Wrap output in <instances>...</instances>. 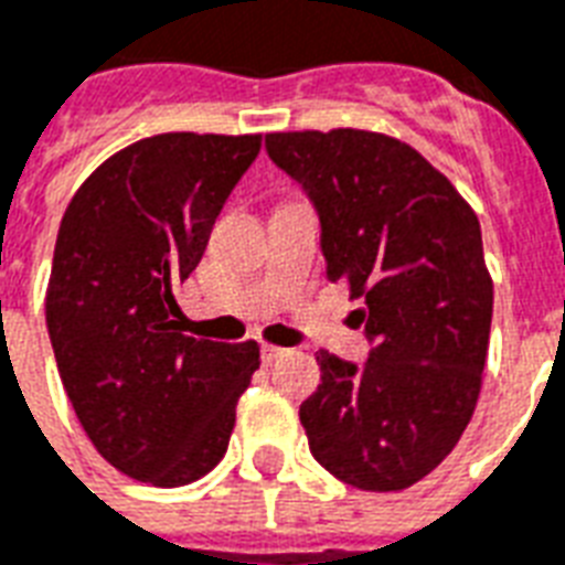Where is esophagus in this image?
<instances>
[{
	"label": "esophagus",
	"instance_id": "1",
	"mask_svg": "<svg viewBox=\"0 0 565 565\" xmlns=\"http://www.w3.org/2000/svg\"><path fill=\"white\" fill-rule=\"evenodd\" d=\"M287 355V350H281V347H273V343H264V361L266 364H273V361L284 359Z\"/></svg>",
	"mask_w": 565,
	"mask_h": 565
}]
</instances>
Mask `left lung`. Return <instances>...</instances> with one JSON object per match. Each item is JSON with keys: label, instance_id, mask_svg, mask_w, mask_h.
Returning <instances> with one entry per match:
<instances>
[{"label": "left lung", "instance_id": "8db88e82", "mask_svg": "<svg viewBox=\"0 0 565 565\" xmlns=\"http://www.w3.org/2000/svg\"><path fill=\"white\" fill-rule=\"evenodd\" d=\"M266 150L320 215L329 281L364 301L352 317L370 359L320 352V387L299 408L313 459L364 492L408 489L462 438L483 385L494 292L480 222L382 132H269Z\"/></svg>", "mask_w": 565, "mask_h": 565}]
</instances>
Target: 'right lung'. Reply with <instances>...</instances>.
Masks as SVG:
<instances>
[{
	"label": "right lung",
	"instance_id": "obj_1",
	"mask_svg": "<svg viewBox=\"0 0 565 565\" xmlns=\"http://www.w3.org/2000/svg\"><path fill=\"white\" fill-rule=\"evenodd\" d=\"M260 136L162 132L118 150L64 210L46 287L62 385L97 454L141 483L225 456L260 347L183 334L174 290L204 257Z\"/></svg>",
	"mask_w": 565,
	"mask_h": 565
}]
</instances>
